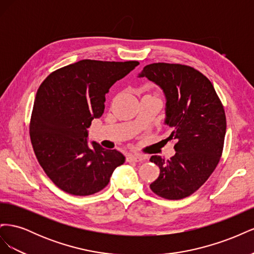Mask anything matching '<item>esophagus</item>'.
I'll return each mask as SVG.
<instances>
[{
  "label": "esophagus",
  "mask_w": 254,
  "mask_h": 254,
  "mask_svg": "<svg viewBox=\"0 0 254 254\" xmlns=\"http://www.w3.org/2000/svg\"><path fill=\"white\" fill-rule=\"evenodd\" d=\"M145 159L146 157L142 155H128L126 158L128 162H130V161H133V162H142Z\"/></svg>",
  "instance_id": "esophagus-1"
}]
</instances>
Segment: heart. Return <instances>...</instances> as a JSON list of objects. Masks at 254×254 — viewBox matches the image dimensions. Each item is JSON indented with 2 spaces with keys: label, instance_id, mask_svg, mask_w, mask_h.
<instances>
[{
  "label": "heart",
  "instance_id": "heart-1",
  "mask_svg": "<svg viewBox=\"0 0 254 254\" xmlns=\"http://www.w3.org/2000/svg\"><path fill=\"white\" fill-rule=\"evenodd\" d=\"M147 95H150V96H155V97H158V98H159V95H158V93H156V92H155V93H152V94H147Z\"/></svg>",
  "mask_w": 254,
  "mask_h": 254
}]
</instances>
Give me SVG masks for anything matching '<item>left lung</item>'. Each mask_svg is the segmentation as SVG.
<instances>
[{
    "label": "left lung",
    "mask_w": 254,
    "mask_h": 254,
    "mask_svg": "<svg viewBox=\"0 0 254 254\" xmlns=\"http://www.w3.org/2000/svg\"><path fill=\"white\" fill-rule=\"evenodd\" d=\"M140 76L163 89L165 123L172 127L165 140H176V153L170 160L150 158L160 168L150 190L162 198L179 200L200 189L219 163L227 129L224 106L212 82L190 65L151 64Z\"/></svg>",
    "instance_id": "obj_1"
}]
</instances>
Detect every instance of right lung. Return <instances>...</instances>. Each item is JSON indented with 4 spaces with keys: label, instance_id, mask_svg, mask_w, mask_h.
<instances>
[{
    "label": "right lung",
    "instance_id": "obj_1",
    "mask_svg": "<svg viewBox=\"0 0 254 254\" xmlns=\"http://www.w3.org/2000/svg\"><path fill=\"white\" fill-rule=\"evenodd\" d=\"M139 64L84 59L54 71L40 84L29 122L30 141L44 173L65 193H97L125 162L117 149L95 142L90 149L87 128L102 117L112 84Z\"/></svg>",
    "mask_w": 254,
    "mask_h": 254
}]
</instances>
